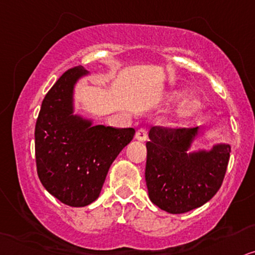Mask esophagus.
<instances>
[{
	"mask_svg": "<svg viewBox=\"0 0 255 255\" xmlns=\"http://www.w3.org/2000/svg\"><path fill=\"white\" fill-rule=\"evenodd\" d=\"M135 138L137 141H141V142H144L147 140V130L143 129V128H140L135 134Z\"/></svg>",
	"mask_w": 255,
	"mask_h": 255,
	"instance_id": "obj_1",
	"label": "esophagus"
}]
</instances>
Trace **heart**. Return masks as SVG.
<instances>
[{"instance_id": "b5f03b06", "label": "heart", "mask_w": 255, "mask_h": 255, "mask_svg": "<svg viewBox=\"0 0 255 255\" xmlns=\"http://www.w3.org/2000/svg\"><path fill=\"white\" fill-rule=\"evenodd\" d=\"M187 94L185 90H176V92H173L170 96L172 99H181ZM201 108V101L196 98H189L185 100L181 105L179 106L178 109L175 111L176 118L179 119H186L192 117V115L196 114Z\"/></svg>"}]
</instances>
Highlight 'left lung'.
<instances>
[{
    "mask_svg": "<svg viewBox=\"0 0 255 255\" xmlns=\"http://www.w3.org/2000/svg\"><path fill=\"white\" fill-rule=\"evenodd\" d=\"M200 126L188 129L151 127L148 131L146 185L150 201L170 214L201 207L217 194L224 181L231 144L209 149L192 146Z\"/></svg>",
    "mask_w": 255,
    "mask_h": 255,
    "instance_id": "left-lung-1",
    "label": "left lung"
}]
</instances>
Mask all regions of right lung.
<instances>
[{
	"label": "right lung",
	"instance_id": "obj_1",
	"mask_svg": "<svg viewBox=\"0 0 255 255\" xmlns=\"http://www.w3.org/2000/svg\"><path fill=\"white\" fill-rule=\"evenodd\" d=\"M90 73L82 66L57 80L35 126V155L44 188L64 205L85 207L99 198L112 163L133 140L134 128L94 125L75 113V87Z\"/></svg>",
	"mask_w": 255,
	"mask_h": 255
}]
</instances>
